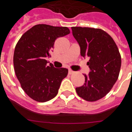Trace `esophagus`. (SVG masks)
<instances>
[{"instance_id": "esophagus-1", "label": "esophagus", "mask_w": 132, "mask_h": 132, "mask_svg": "<svg viewBox=\"0 0 132 132\" xmlns=\"http://www.w3.org/2000/svg\"><path fill=\"white\" fill-rule=\"evenodd\" d=\"M73 71H72V70H68V73L69 74H72V73H73Z\"/></svg>"}]
</instances>
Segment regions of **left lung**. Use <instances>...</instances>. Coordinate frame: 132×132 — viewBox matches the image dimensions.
Masks as SVG:
<instances>
[{
    "mask_svg": "<svg viewBox=\"0 0 132 132\" xmlns=\"http://www.w3.org/2000/svg\"><path fill=\"white\" fill-rule=\"evenodd\" d=\"M72 35L79 44L80 54L89 58L90 72L85 76V84L76 88L78 95L87 101L103 98L117 81L121 56L114 41L101 29L72 27Z\"/></svg>",
    "mask_w": 132,
    "mask_h": 132,
    "instance_id": "obj_1",
    "label": "left lung"
}]
</instances>
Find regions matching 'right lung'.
Listing matches in <instances>:
<instances>
[{"label":"right lung","instance_id":"add662e5","mask_svg":"<svg viewBox=\"0 0 132 132\" xmlns=\"http://www.w3.org/2000/svg\"><path fill=\"white\" fill-rule=\"evenodd\" d=\"M70 34L66 27L46 24L34 26L18 42L14 53L16 77L26 93L38 102H47L56 97L67 68H56L46 60L53 51L55 40Z\"/></svg>","mask_w":132,"mask_h":132}]
</instances>
